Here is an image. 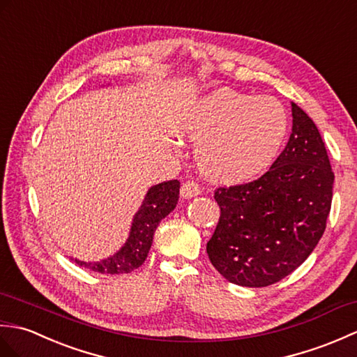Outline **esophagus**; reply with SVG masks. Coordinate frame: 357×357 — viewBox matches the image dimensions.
<instances>
[{"mask_svg":"<svg viewBox=\"0 0 357 357\" xmlns=\"http://www.w3.org/2000/svg\"><path fill=\"white\" fill-rule=\"evenodd\" d=\"M200 192H202L200 186L194 183V181H186V183H183V186L180 189V195L183 197V199H192V197L200 195Z\"/></svg>","mask_w":357,"mask_h":357,"instance_id":"obj_1","label":"esophagus"}]
</instances>
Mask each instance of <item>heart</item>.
I'll use <instances>...</instances> for the list:
<instances>
[{"label": "heart", "mask_w": 357, "mask_h": 357, "mask_svg": "<svg viewBox=\"0 0 357 357\" xmlns=\"http://www.w3.org/2000/svg\"><path fill=\"white\" fill-rule=\"evenodd\" d=\"M186 137L195 142L200 171L221 183L261 176L281 151L289 116L273 98L218 89L189 108Z\"/></svg>", "instance_id": "b5f03b06"}]
</instances>
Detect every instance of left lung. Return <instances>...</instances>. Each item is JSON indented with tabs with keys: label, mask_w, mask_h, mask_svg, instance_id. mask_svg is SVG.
Returning a JSON list of instances; mask_svg holds the SVG:
<instances>
[{
	"label": "left lung",
	"mask_w": 357,
	"mask_h": 357,
	"mask_svg": "<svg viewBox=\"0 0 357 357\" xmlns=\"http://www.w3.org/2000/svg\"><path fill=\"white\" fill-rule=\"evenodd\" d=\"M291 116L290 139L271 169L213 195L221 213L206 250L236 286L266 287L286 278L326 231L335 174L314 122L295 102Z\"/></svg>",
	"instance_id": "8db88e82"
}]
</instances>
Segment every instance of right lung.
<instances>
[{
  "label": "right lung",
  "mask_w": 357,
  "mask_h": 357,
  "mask_svg": "<svg viewBox=\"0 0 357 357\" xmlns=\"http://www.w3.org/2000/svg\"><path fill=\"white\" fill-rule=\"evenodd\" d=\"M178 194V180L163 181V183L151 186L132 218L130 235L122 248L105 259L94 261V263L75 259V263L93 272L109 275L130 273L134 268L140 267L145 263L148 252L151 249L153 236L158 223L176 208Z\"/></svg>",
  "instance_id": "add662e5"
}]
</instances>
